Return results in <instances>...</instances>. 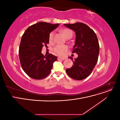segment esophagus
<instances>
[{
  "instance_id": "34e87169",
  "label": "esophagus",
  "mask_w": 120,
  "mask_h": 120,
  "mask_svg": "<svg viewBox=\"0 0 120 120\" xmlns=\"http://www.w3.org/2000/svg\"><path fill=\"white\" fill-rule=\"evenodd\" d=\"M66 59L65 58H62V57H58L57 58V60H64Z\"/></svg>"
}]
</instances>
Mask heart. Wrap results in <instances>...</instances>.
Here are the masks:
<instances>
[{
    "label": "heart",
    "instance_id": "1",
    "mask_svg": "<svg viewBox=\"0 0 120 120\" xmlns=\"http://www.w3.org/2000/svg\"><path fill=\"white\" fill-rule=\"evenodd\" d=\"M61 34L64 36V37L68 39V38H71L72 35V31L69 30L68 28H64L63 29L61 30ZM54 32L52 31L50 32L49 34V41L50 42H52L53 41V37H54ZM68 47L66 45H57L55 46V48H54L53 50L56 53L57 55L60 56H64L66 55V54L68 51Z\"/></svg>",
    "mask_w": 120,
    "mask_h": 120
}]
</instances>
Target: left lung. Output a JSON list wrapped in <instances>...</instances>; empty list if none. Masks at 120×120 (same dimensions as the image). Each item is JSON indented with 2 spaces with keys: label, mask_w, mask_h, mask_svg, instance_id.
I'll list each match as a JSON object with an SVG mask.
<instances>
[{
  "label": "left lung",
  "mask_w": 120,
  "mask_h": 120,
  "mask_svg": "<svg viewBox=\"0 0 120 120\" xmlns=\"http://www.w3.org/2000/svg\"><path fill=\"white\" fill-rule=\"evenodd\" d=\"M75 33V41L72 53L76 52L78 57L73 61L74 65L67 68L66 72L72 79L82 80L91 74L96 65L99 54L100 46L96 34L86 24L77 22L64 24Z\"/></svg>",
  "instance_id": "8db88e82"
}]
</instances>
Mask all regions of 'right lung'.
Segmentation results:
<instances>
[{
  "instance_id": "add662e5",
  "label": "right lung",
  "mask_w": 120,
  "mask_h": 120,
  "mask_svg": "<svg viewBox=\"0 0 120 120\" xmlns=\"http://www.w3.org/2000/svg\"><path fill=\"white\" fill-rule=\"evenodd\" d=\"M59 25L39 22L31 25L21 38L19 56L21 67L29 77L35 79L46 77L57 57L49 53L43 56L42 47L49 43V34Z\"/></svg>"
}]
</instances>
